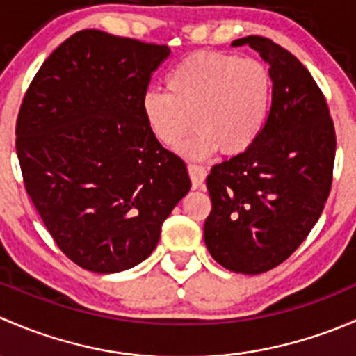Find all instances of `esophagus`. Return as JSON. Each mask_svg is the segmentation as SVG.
Here are the masks:
<instances>
[{"mask_svg":"<svg viewBox=\"0 0 356 356\" xmlns=\"http://www.w3.org/2000/svg\"><path fill=\"white\" fill-rule=\"evenodd\" d=\"M188 172L189 177H191L193 189L201 188L204 182V177H207V168L200 167V165H188Z\"/></svg>","mask_w":356,"mask_h":356,"instance_id":"34e87169","label":"esophagus"}]
</instances>
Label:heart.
Segmentation results:
<instances>
[{
  "label": "heart",
  "instance_id": "b5f03b06",
  "mask_svg": "<svg viewBox=\"0 0 356 356\" xmlns=\"http://www.w3.org/2000/svg\"><path fill=\"white\" fill-rule=\"evenodd\" d=\"M270 105L272 77L264 63L198 51L172 68L167 92H145L141 111L152 134L167 148L179 146L195 118L198 129L181 152L204 160L220 149L227 155L250 149L267 124Z\"/></svg>",
  "mask_w": 356,
  "mask_h": 356
}]
</instances>
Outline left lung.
Segmentation results:
<instances>
[{"instance_id": "8db88e82", "label": "left lung", "mask_w": 356, "mask_h": 356, "mask_svg": "<svg viewBox=\"0 0 356 356\" xmlns=\"http://www.w3.org/2000/svg\"><path fill=\"white\" fill-rule=\"evenodd\" d=\"M272 77L267 124L253 146L213 165L204 245L217 264L254 275L277 267L305 241L332 184L336 134L310 72L270 39L248 35Z\"/></svg>"}]
</instances>
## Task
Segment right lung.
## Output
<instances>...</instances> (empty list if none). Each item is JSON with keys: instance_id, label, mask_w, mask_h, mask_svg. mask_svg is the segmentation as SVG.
Segmentation results:
<instances>
[{"instance_id": "obj_1", "label": "right lung", "mask_w": 356, "mask_h": 356, "mask_svg": "<svg viewBox=\"0 0 356 356\" xmlns=\"http://www.w3.org/2000/svg\"><path fill=\"white\" fill-rule=\"evenodd\" d=\"M165 44L96 29L75 32L35 74L17 120L25 189L74 264L96 274L136 267L191 189L186 163L161 148L141 99Z\"/></svg>"}]
</instances>
